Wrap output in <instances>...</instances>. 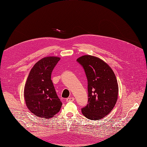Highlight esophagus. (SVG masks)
<instances>
[{
  "mask_svg": "<svg viewBox=\"0 0 147 147\" xmlns=\"http://www.w3.org/2000/svg\"><path fill=\"white\" fill-rule=\"evenodd\" d=\"M74 100V97H68L66 99L67 101H73Z\"/></svg>",
  "mask_w": 147,
  "mask_h": 147,
  "instance_id": "obj_1",
  "label": "esophagus"
}]
</instances>
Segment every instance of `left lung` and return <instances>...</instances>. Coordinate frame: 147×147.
Wrapping results in <instances>:
<instances>
[{
	"label": "left lung",
	"instance_id": "8db88e82",
	"mask_svg": "<svg viewBox=\"0 0 147 147\" xmlns=\"http://www.w3.org/2000/svg\"><path fill=\"white\" fill-rule=\"evenodd\" d=\"M77 61L84 68L88 80V105L82 113L89 119L100 120L109 114L118 99V85L112 68L103 60L91 55Z\"/></svg>",
	"mask_w": 147,
	"mask_h": 147
}]
</instances>
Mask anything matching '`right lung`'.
<instances>
[{
  "label": "right lung",
  "instance_id": "1",
  "mask_svg": "<svg viewBox=\"0 0 147 147\" xmlns=\"http://www.w3.org/2000/svg\"><path fill=\"white\" fill-rule=\"evenodd\" d=\"M59 60L56 56L44 58L35 63L29 74L24 97L29 110L38 117L49 119L61 108L62 102L51 80L53 69Z\"/></svg>",
  "mask_w": 147,
  "mask_h": 147
}]
</instances>
